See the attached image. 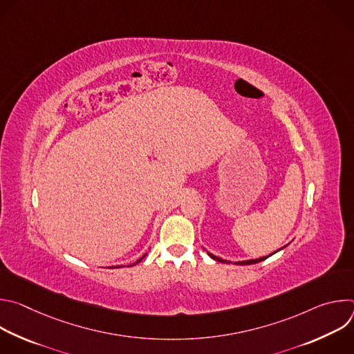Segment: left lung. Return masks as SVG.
Segmentation results:
<instances>
[{
	"mask_svg": "<svg viewBox=\"0 0 354 354\" xmlns=\"http://www.w3.org/2000/svg\"><path fill=\"white\" fill-rule=\"evenodd\" d=\"M288 245V243H287ZM286 245V246H287ZM286 246H283V248H280V249H277L276 252H279V250H281V249H284ZM276 252H273V254H270L269 257H272V255H274ZM207 255L212 258V259H214V261H217V262H221V263H231L230 261H225V259H221V258H218V257H216V255H213V254H210V252H207ZM269 257H262V258H258V259H249V261H239V262H234L235 265H254V263H259V262H262V261H265V259H268Z\"/></svg>",
	"mask_w": 354,
	"mask_h": 354,
	"instance_id": "1",
	"label": "left lung"
}]
</instances>
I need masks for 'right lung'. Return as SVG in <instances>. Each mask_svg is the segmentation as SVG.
Here are the masks:
<instances>
[{
	"label": "right lung",
	"mask_w": 354,
	"mask_h": 354,
	"mask_svg": "<svg viewBox=\"0 0 354 354\" xmlns=\"http://www.w3.org/2000/svg\"><path fill=\"white\" fill-rule=\"evenodd\" d=\"M145 257H147V254H144V255H142V257H141V258H140V259H138V261H136V262H134V263H131V265H129V266H127V268H130V266H134V265H137V263H140V262H141V261H142V259H144V258H145ZM118 268H122V266H116V269H118Z\"/></svg>",
	"instance_id": "add662e5"
}]
</instances>
